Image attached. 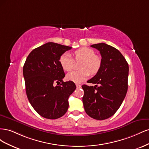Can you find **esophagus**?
I'll return each instance as SVG.
<instances>
[{"mask_svg":"<svg viewBox=\"0 0 149 149\" xmlns=\"http://www.w3.org/2000/svg\"><path fill=\"white\" fill-rule=\"evenodd\" d=\"M76 88H80L81 87V85H80L79 84H76Z\"/></svg>","mask_w":149,"mask_h":149,"instance_id":"1","label":"esophagus"}]
</instances>
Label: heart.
Returning <instances> with one entry per match:
<instances>
[{"instance_id": "1", "label": "heart", "mask_w": 149, "mask_h": 149, "mask_svg": "<svg viewBox=\"0 0 149 149\" xmlns=\"http://www.w3.org/2000/svg\"><path fill=\"white\" fill-rule=\"evenodd\" d=\"M76 61H81L79 65V71H74L66 75L68 80L76 83H79L86 79L91 73L97 74L102 66L100 56L96 55L93 49L89 48H81L74 52ZM60 63L65 71H70L73 68L74 61L70 53H65L60 58Z\"/></svg>"}]
</instances>
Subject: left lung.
Listing matches in <instances>:
<instances>
[{
	"mask_svg": "<svg viewBox=\"0 0 149 149\" xmlns=\"http://www.w3.org/2000/svg\"><path fill=\"white\" fill-rule=\"evenodd\" d=\"M91 47L100 51L102 66L87 81L96 85L82 86L83 102L88 116L104 120L113 116L124 100L128 88L129 65L121 53L113 47L104 43Z\"/></svg>",
	"mask_w": 149,
	"mask_h": 149,
	"instance_id": "left-lung-1",
	"label": "left lung"
}]
</instances>
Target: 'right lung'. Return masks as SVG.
<instances>
[{
  "mask_svg": "<svg viewBox=\"0 0 149 149\" xmlns=\"http://www.w3.org/2000/svg\"><path fill=\"white\" fill-rule=\"evenodd\" d=\"M71 47L48 42L31 51L23 68L26 96L38 114L49 119L63 116L68 109V98L76 89L73 82H63L65 76L60 58ZM54 86L55 83H61Z\"/></svg>",
  "mask_w": 149,
  "mask_h": 149,
  "instance_id": "obj_1",
  "label": "right lung"
}]
</instances>
